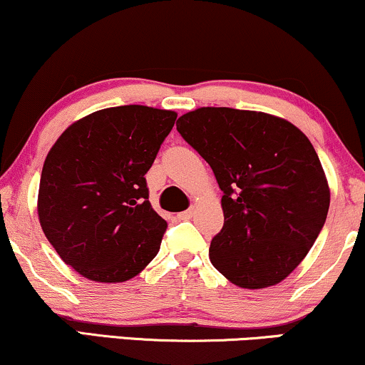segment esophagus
Instances as JSON below:
<instances>
[{"label": "esophagus", "instance_id": "1", "mask_svg": "<svg viewBox=\"0 0 365 365\" xmlns=\"http://www.w3.org/2000/svg\"><path fill=\"white\" fill-rule=\"evenodd\" d=\"M192 215H193V209H188V210L180 212L178 219H180V220H188V219H192Z\"/></svg>", "mask_w": 365, "mask_h": 365}]
</instances>
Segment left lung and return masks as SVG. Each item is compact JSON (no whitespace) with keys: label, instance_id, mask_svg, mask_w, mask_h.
<instances>
[{"label":"left lung","instance_id":"1","mask_svg":"<svg viewBox=\"0 0 365 365\" xmlns=\"http://www.w3.org/2000/svg\"><path fill=\"white\" fill-rule=\"evenodd\" d=\"M177 129L224 193L210 262L241 288L278 284L305 259L329 214V183L310 140L286 119L232 108L190 110Z\"/></svg>","mask_w":365,"mask_h":365}]
</instances>
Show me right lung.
<instances>
[{"label": "right lung", "instance_id": "obj_1", "mask_svg": "<svg viewBox=\"0 0 365 365\" xmlns=\"http://www.w3.org/2000/svg\"><path fill=\"white\" fill-rule=\"evenodd\" d=\"M177 113L148 106L96 110L71 124L45 158L38 219L58 256L98 283L135 278L158 255L167 220L145 175Z\"/></svg>", "mask_w": 365, "mask_h": 365}]
</instances>
